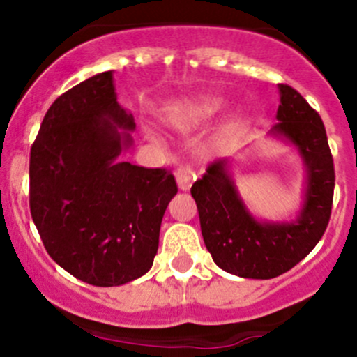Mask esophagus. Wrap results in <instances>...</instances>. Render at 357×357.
<instances>
[{
    "label": "esophagus",
    "mask_w": 357,
    "mask_h": 357,
    "mask_svg": "<svg viewBox=\"0 0 357 357\" xmlns=\"http://www.w3.org/2000/svg\"><path fill=\"white\" fill-rule=\"evenodd\" d=\"M195 178L197 174L192 165H181V167L176 169V181H178L179 190H183V192L190 190V186L195 181Z\"/></svg>",
    "instance_id": "esophagus-1"
}]
</instances>
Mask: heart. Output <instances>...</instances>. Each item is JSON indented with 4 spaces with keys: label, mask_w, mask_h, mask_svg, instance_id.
Masks as SVG:
<instances>
[{
    "label": "heart",
    "mask_w": 357,
    "mask_h": 357,
    "mask_svg": "<svg viewBox=\"0 0 357 357\" xmlns=\"http://www.w3.org/2000/svg\"><path fill=\"white\" fill-rule=\"evenodd\" d=\"M222 100L218 96H200L188 103L174 107L169 114V122L172 128L178 129H192L204 122L211 121L212 117L222 110Z\"/></svg>",
    "instance_id": "1"
}]
</instances>
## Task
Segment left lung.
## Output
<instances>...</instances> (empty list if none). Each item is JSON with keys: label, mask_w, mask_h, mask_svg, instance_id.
I'll return each mask as SVG.
<instances>
[{"label": "left lung", "mask_w": 357, "mask_h": 357, "mask_svg": "<svg viewBox=\"0 0 357 357\" xmlns=\"http://www.w3.org/2000/svg\"><path fill=\"white\" fill-rule=\"evenodd\" d=\"M280 95L273 135L294 143L307 167L297 221H255L226 171V160L211 162L192 186L205 247L219 268L242 278L269 280L289 271L321 240L332 214L335 169L325 124L297 89L280 84Z\"/></svg>", "instance_id": "8db88e82"}]
</instances>
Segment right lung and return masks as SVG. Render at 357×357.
<instances>
[{"instance_id":"right-lung-1","label":"right lung","mask_w":357,"mask_h":357,"mask_svg":"<svg viewBox=\"0 0 357 357\" xmlns=\"http://www.w3.org/2000/svg\"><path fill=\"white\" fill-rule=\"evenodd\" d=\"M135 119L102 72L52 103L31 146L29 205L50 257L81 282L117 287L145 275L174 174L119 162Z\"/></svg>"}]
</instances>
